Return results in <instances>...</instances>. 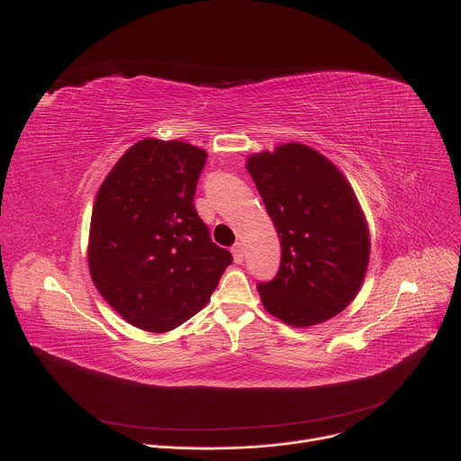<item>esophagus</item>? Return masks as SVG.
Returning <instances> with one entry per match:
<instances>
[{
	"label": "esophagus",
	"mask_w": 461,
	"mask_h": 461,
	"mask_svg": "<svg viewBox=\"0 0 461 461\" xmlns=\"http://www.w3.org/2000/svg\"><path fill=\"white\" fill-rule=\"evenodd\" d=\"M231 253H233V258L237 265H240V262L244 260V246L240 242H237L233 248H231Z\"/></svg>",
	"instance_id": "1"
}]
</instances>
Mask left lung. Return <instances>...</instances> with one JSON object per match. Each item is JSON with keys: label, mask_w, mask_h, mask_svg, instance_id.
<instances>
[{"label": "left lung", "mask_w": 461, "mask_h": 461, "mask_svg": "<svg viewBox=\"0 0 461 461\" xmlns=\"http://www.w3.org/2000/svg\"><path fill=\"white\" fill-rule=\"evenodd\" d=\"M251 175L281 239V268L257 286L262 306L295 328L343 312L370 258L365 213L347 176L319 151L288 142L249 155Z\"/></svg>", "instance_id": "left-lung-1"}]
</instances>
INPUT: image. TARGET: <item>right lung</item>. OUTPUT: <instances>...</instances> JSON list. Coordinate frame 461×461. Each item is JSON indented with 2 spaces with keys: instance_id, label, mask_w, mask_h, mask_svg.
<instances>
[{
  "instance_id": "right-lung-1",
  "label": "right lung",
  "mask_w": 461,
  "mask_h": 461,
  "mask_svg": "<svg viewBox=\"0 0 461 461\" xmlns=\"http://www.w3.org/2000/svg\"><path fill=\"white\" fill-rule=\"evenodd\" d=\"M206 158L182 140L144 139L118 158L96 193L91 279L140 330L169 332L201 312L233 260L212 242L193 204Z\"/></svg>"
}]
</instances>
